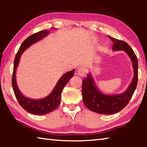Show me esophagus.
I'll use <instances>...</instances> for the list:
<instances>
[{"label":"esophagus","instance_id":"34e87169","mask_svg":"<svg viewBox=\"0 0 147 147\" xmlns=\"http://www.w3.org/2000/svg\"><path fill=\"white\" fill-rule=\"evenodd\" d=\"M76 74H77V75H78L80 76H82V77L84 76L86 74V69L84 68H82V67L79 68L78 69V71H77V72H76Z\"/></svg>","mask_w":147,"mask_h":147}]
</instances>
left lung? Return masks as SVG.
I'll list each match as a JSON object with an SVG mask.
<instances>
[{"label":"left lung","mask_w":147,"mask_h":147,"mask_svg":"<svg viewBox=\"0 0 147 147\" xmlns=\"http://www.w3.org/2000/svg\"><path fill=\"white\" fill-rule=\"evenodd\" d=\"M113 51H123L128 54L132 63L134 77L126 90L121 94H106L99 90L90 73L82 80V98L85 106L94 112L110 115L122 110L130 102L135 91L138 78V61L132 49L126 42L112 37Z\"/></svg>","instance_id":"1"}]
</instances>
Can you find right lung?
Wrapping results in <instances>:
<instances>
[{
  "instance_id": "right-lung-1",
  "label": "right lung",
  "mask_w": 147,
  "mask_h": 147,
  "mask_svg": "<svg viewBox=\"0 0 147 147\" xmlns=\"http://www.w3.org/2000/svg\"><path fill=\"white\" fill-rule=\"evenodd\" d=\"M56 29L55 28H52ZM49 30H41L38 33L32 34L24 40L19 49L14 60L13 76H12V87L20 105L26 111L34 115H45L54 111L58 108L60 104L61 93L64 87L65 86L70 79L74 76V71L73 69L71 71L63 74L59 79L53 90L46 97L41 99H34L26 97L23 95L17 86L16 82V69L19 65L21 56L24 51L30 47L32 45L41 40L45 37L48 36L50 33Z\"/></svg>"
}]
</instances>
